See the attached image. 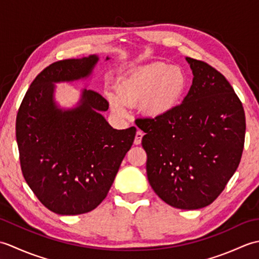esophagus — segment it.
<instances>
[{"instance_id":"obj_1","label":"esophagus","mask_w":259,"mask_h":259,"mask_svg":"<svg viewBox=\"0 0 259 259\" xmlns=\"http://www.w3.org/2000/svg\"><path fill=\"white\" fill-rule=\"evenodd\" d=\"M142 137H144V133H142V131H140V130L137 131L136 137H135V145H140L141 144Z\"/></svg>"}]
</instances>
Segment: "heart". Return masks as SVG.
<instances>
[{"instance_id": "b5f03b06", "label": "heart", "mask_w": 259, "mask_h": 259, "mask_svg": "<svg viewBox=\"0 0 259 259\" xmlns=\"http://www.w3.org/2000/svg\"><path fill=\"white\" fill-rule=\"evenodd\" d=\"M186 88V76L176 65L153 62L123 76L115 95H109L113 112L125 117L126 107L139 103L140 110L150 118H161L178 106Z\"/></svg>"}]
</instances>
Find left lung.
Instances as JSON below:
<instances>
[{
	"label": "left lung",
	"instance_id": "obj_1",
	"mask_svg": "<svg viewBox=\"0 0 259 259\" xmlns=\"http://www.w3.org/2000/svg\"><path fill=\"white\" fill-rule=\"evenodd\" d=\"M194 74L190 90L171 112L142 118L147 176L156 194L179 209L203 208L233 177L244 149L243 103L211 65L186 58Z\"/></svg>",
	"mask_w": 259,
	"mask_h": 259
}]
</instances>
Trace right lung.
<instances>
[{"mask_svg":"<svg viewBox=\"0 0 259 259\" xmlns=\"http://www.w3.org/2000/svg\"><path fill=\"white\" fill-rule=\"evenodd\" d=\"M98 60L49 65L33 80L16 115L22 174L42 205L59 214L85 213L100 205L135 140V126L117 130L107 122L100 111L109 102L96 91L84 89L79 106L69 110L53 100L54 83L87 78Z\"/></svg>","mask_w":259,"mask_h":259,"instance_id":"add662e5","label":"right lung"}]
</instances>
